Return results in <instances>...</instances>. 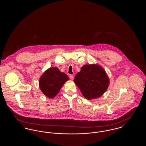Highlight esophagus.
I'll return each instance as SVG.
<instances>
[{"mask_svg":"<svg viewBox=\"0 0 146 146\" xmlns=\"http://www.w3.org/2000/svg\"><path fill=\"white\" fill-rule=\"evenodd\" d=\"M70 80H73V79H74V76H73V75H70Z\"/></svg>","mask_w":146,"mask_h":146,"instance_id":"esophagus-1","label":"esophagus"}]
</instances>
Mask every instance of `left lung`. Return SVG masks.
Instances as JSON below:
<instances>
[{
    "label": "left lung",
    "instance_id": "obj_1",
    "mask_svg": "<svg viewBox=\"0 0 146 146\" xmlns=\"http://www.w3.org/2000/svg\"><path fill=\"white\" fill-rule=\"evenodd\" d=\"M74 82L86 99L101 96L107 90L110 80L104 69L92 64L83 66L74 79Z\"/></svg>",
    "mask_w": 146,
    "mask_h": 146
}]
</instances>
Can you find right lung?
<instances>
[{
    "instance_id": "obj_1",
    "label": "right lung",
    "mask_w": 146,
    "mask_h": 146,
    "mask_svg": "<svg viewBox=\"0 0 146 146\" xmlns=\"http://www.w3.org/2000/svg\"><path fill=\"white\" fill-rule=\"evenodd\" d=\"M69 78L57 67H50L45 70L39 79V87L43 94L52 98L59 92Z\"/></svg>"
}]
</instances>
